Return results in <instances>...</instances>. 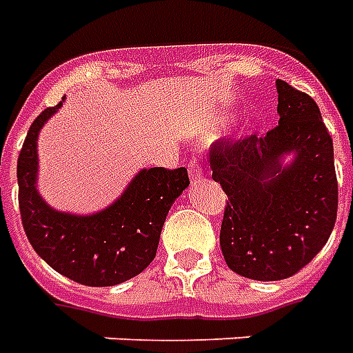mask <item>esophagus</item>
Masks as SVG:
<instances>
[{"label":"esophagus","instance_id":"obj_1","mask_svg":"<svg viewBox=\"0 0 353 353\" xmlns=\"http://www.w3.org/2000/svg\"><path fill=\"white\" fill-rule=\"evenodd\" d=\"M189 176H190V181L196 185L198 181H202L203 177V168H202V163L198 161V159H190L189 163Z\"/></svg>","mask_w":353,"mask_h":353}]
</instances>
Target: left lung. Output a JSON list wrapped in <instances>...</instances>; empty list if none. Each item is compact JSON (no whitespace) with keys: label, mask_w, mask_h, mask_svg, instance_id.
I'll return each instance as SVG.
<instances>
[{"label":"left lung","mask_w":353,"mask_h":353,"mask_svg":"<svg viewBox=\"0 0 353 353\" xmlns=\"http://www.w3.org/2000/svg\"><path fill=\"white\" fill-rule=\"evenodd\" d=\"M279 125L265 137L216 140L211 177L228 196L221 249L232 271L254 281L296 275L322 250L336 221L333 140L314 99L276 80ZM294 151L288 167L280 164Z\"/></svg>","instance_id":"left-lung-1"}]
</instances>
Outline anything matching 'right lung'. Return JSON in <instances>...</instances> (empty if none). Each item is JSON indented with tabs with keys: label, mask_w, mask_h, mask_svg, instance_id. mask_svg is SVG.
<instances>
[{
	"label": "right lung",
	"mask_w": 353,
	"mask_h": 353,
	"mask_svg": "<svg viewBox=\"0 0 353 353\" xmlns=\"http://www.w3.org/2000/svg\"><path fill=\"white\" fill-rule=\"evenodd\" d=\"M61 103L41 112L18 155V205L23 232L39 256L74 283L114 286L140 275L157 254L172 203L187 187L185 168L142 170L123 196L95 215H69L39 196L37 137Z\"/></svg>",
	"instance_id": "1"
}]
</instances>
